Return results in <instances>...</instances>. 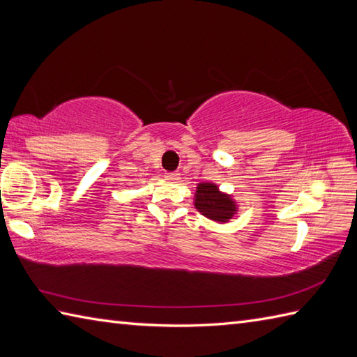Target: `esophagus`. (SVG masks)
I'll return each mask as SVG.
<instances>
[{"mask_svg":"<svg viewBox=\"0 0 357 357\" xmlns=\"http://www.w3.org/2000/svg\"><path fill=\"white\" fill-rule=\"evenodd\" d=\"M164 176L167 179H170V181H178L179 179V173L178 172H169V173H165Z\"/></svg>","mask_w":357,"mask_h":357,"instance_id":"1","label":"esophagus"}]
</instances>
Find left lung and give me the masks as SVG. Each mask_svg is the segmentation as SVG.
<instances>
[{
    "label": "left lung",
    "instance_id": "left-lung-1",
    "mask_svg": "<svg viewBox=\"0 0 357 357\" xmlns=\"http://www.w3.org/2000/svg\"><path fill=\"white\" fill-rule=\"evenodd\" d=\"M195 198V207L198 211L218 222H227L236 211V206L230 196L219 192L215 184H199L196 187Z\"/></svg>",
    "mask_w": 357,
    "mask_h": 357
}]
</instances>
